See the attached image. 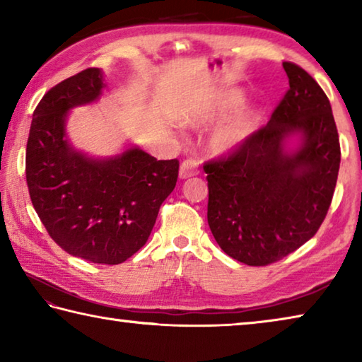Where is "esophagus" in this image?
<instances>
[{"mask_svg":"<svg viewBox=\"0 0 362 362\" xmlns=\"http://www.w3.org/2000/svg\"><path fill=\"white\" fill-rule=\"evenodd\" d=\"M198 173H199V163L193 158H188L180 164V170H179L180 179H189V177H193Z\"/></svg>","mask_w":362,"mask_h":362,"instance_id":"34e87169","label":"esophagus"}]
</instances>
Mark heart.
Segmentation results:
<instances>
[{"instance_id": "heart-1", "label": "heart", "mask_w": 362, "mask_h": 362, "mask_svg": "<svg viewBox=\"0 0 362 362\" xmlns=\"http://www.w3.org/2000/svg\"><path fill=\"white\" fill-rule=\"evenodd\" d=\"M243 102V95L240 93H228L218 97L217 100L211 103H204L203 107L193 110L187 116V121L192 124H206L216 119L217 116L228 112L233 107L240 105ZM260 124V112L254 107L243 108L230 118H226L223 122L214 129L209 139V146L217 155H226L240 148L247 140L252 137V134L257 131Z\"/></svg>"}]
</instances>
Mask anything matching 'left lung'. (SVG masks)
<instances>
[{
  "label": "left lung",
  "instance_id": "8db88e82",
  "mask_svg": "<svg viewBox=\"0 0 362 362\" xmlns=\"http://www.w3.org/2000/svg\"><path fill=\"white\" fill-rule=\"evenodd\" d=\"M283 66L289 90L267 124L228 156L204 163L209 228L226 255L250 267L278 262L316 235L339 177L327 95L302 66ZM293 133L303 145L289 153L284 142Z\"/></svg>",
  "mask_w": 362,
  "mask_h": 362
}]
</instances>
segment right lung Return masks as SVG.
I'll list each match as a JSON object with an SVG mask.
<instances>
[{
	"mask_svg": "<svg viewBox=\"0 0 362 362\" xmlns=\"http://www.w3.org/2000/svg\"><path fill=\"white\" fill-rule=\"evenodd\" d=\"M103 86L99 69H86L47 90L33 112L25 174L36 214L65 252L118 265L145 246L179 161H158L137 146L108 159L73 150L66 113L99 99Z\"/></svg>",
	"mask_w": 362,
	"mask_h": 362,
	"instance_id": "add662e5",
	"label": "right lung"
}]
</instances>
